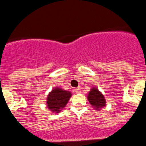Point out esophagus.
I'll list each match as a JSON object with an SVG mask.
<instances>
[{
	"label": "esophagus",
	"mask_w": 146,
	"mask_h": 146,
	"mask_svg": "<svg viewBox=\"0 0 146 146\" xmlns=\"http://www.w3.org/2000/svg\"><path fill=\"white\" fill-rule=\"evenodd\" d=\"M74 91H75L76 93H77V94H79V93H80V89L78 88H74Z\"/></svg>",
	"instance_id": "obj_1"
}]
</instances>
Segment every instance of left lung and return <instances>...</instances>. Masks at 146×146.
<instances>
[{"mask_svg": "<svg viewBox=\"0 0 146 146\" xmlns=\"http://www.w3.org/2000/svg\"><path fill=\"white\" fill-rule=\"evenodd\" d=\"M88 99L91 105H93L96 110L105 106L106 102H105L104 96L100 91H99L97 88H93L91 89V91H90L88 96Z\"/></svg>", "mask_w": 146, "mask_h": 146, "instance_id": "8db88e82", "label": "left lung"}]
</instances>
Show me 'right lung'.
Returning a JSON list of instances; mask_svg holds the SVG:
<instances>
[{"mask_svg":"<svg viewBox=\"0 0 146 146\" xmlns=\"http://www.w3.org/2000/svg\"><path fill=\"white\" fill-rule=\"evenodd\" d=\"M72 94L61 88H55L47 96V104L49 109L53 113H59L66 105Z\"/></svg>","mask_w":146,"mask_h":146,"instance_id":"add662e5","label":"right lung"}]
</instances>
